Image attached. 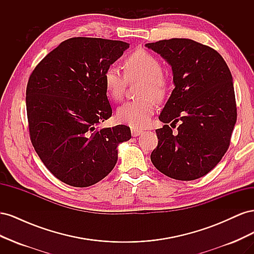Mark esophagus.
Here are the masks:
<instances>
[{"mask_svg":"<svg viewBox=\"0 0 254 254\" xmlns=\"http://www.w3.org/2000/svg\"><path fill=\"white\" fill-rule=\"evenodd\" d=\"M142 132H143V130L135 129V128H132V129H131V134H132V136H137V135H140Z\"/></svg>","mask_w":254,"mask_h":254,"instance_id":"34e87169","label":"esophagus"}]
</instances>
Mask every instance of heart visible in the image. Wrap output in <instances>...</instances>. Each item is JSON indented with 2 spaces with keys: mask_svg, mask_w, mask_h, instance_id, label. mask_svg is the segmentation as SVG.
<instances>
[{
  "mask_svg": "<svg viewBox=\"0 0 254 254\" xmlns=\"http://www.w3.org/2000/svg\"><path fill=\"white\" fill-rule=\"evenodd\" d=\"M142 80L139 95L143 98L129 101L118 109L119 121L133 128L147 126L156 110V101H163L168 91V81L163 75L160 60L147 51L137 50L125 59L124 72L112 64L104 73V83L114 101L125 95L128 82Z\"/></svg>",
  "mask_w": 254,
  "mask_h": 254,
  "instance_id": "heart-1",
  "label": "heart"
}]
</instances>
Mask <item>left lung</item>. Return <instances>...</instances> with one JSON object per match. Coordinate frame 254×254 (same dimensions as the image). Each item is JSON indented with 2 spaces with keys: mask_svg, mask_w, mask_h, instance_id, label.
I'll list each match as a JSON object with an SVG mask.
<instances>
[{
  "mask_svg": "<svg viewBox=\"0 0 254 254\" xmlns=\"http://www.w3.org/2000/svg\"><path fill=\"white\" fill-rule=\"evenodd\" d=\"M146 47L172 65L175 82L159 117L165 125L156 130L151 162L176 180L200 178L230 146L237 118L231 72L217 51L191 39L173 38Z\"/></svg>",
  "mask_w": 254,
  "mask_h": 254,
  "instance_id": "left-lung-1",
  "label": "left lung"
}]
</instances>
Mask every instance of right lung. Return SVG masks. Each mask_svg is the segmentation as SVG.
Wrapping results in <instances>:
<instances>
[{
    "instance_id": "add662e5",
    "label": "right lung",
    "mask_w": 254,
    "mask_h": 254,
    "mask_svg": "<svg viewBox=\"0 0 254 254\" xmlns=\"http://www.w3.org/2000/svg\"><path fill=\"white\" fill-rule=\"evenodd\" d=\"M129 44L75 37L61 42L30 74L26 87L29 137L45 167L68 186L86 188L104 179L118 160V145L130 128L99 129L112 109L104 73Z\"/></svg>"
}]
</instances>
